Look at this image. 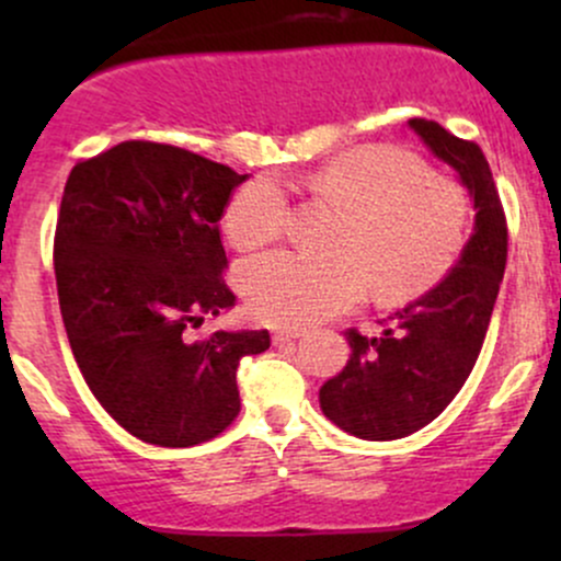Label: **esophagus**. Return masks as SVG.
<instances>
[{
    "instance_id": "obj_1",
    "label": "esophagus",
    "mask_w": 561,
    "mask_h": 561,
    "mask_svg": "<svg viewBox=\"0 0 561 561\" xmlns=\"http://www.w3.org/2000/svg\"><path fill=\"white\" fill-rule=\"evenodd\" d=\"M306 334V327H282V330L274 332V345H285V343H293V340H298Z\"/></svg>"
}]
</instances>
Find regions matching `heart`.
<instances>
[{"mask_svg": "<svg viewBox=\"0 0 561 561\" xmlns=\"http://www.w3.org/2000/svg\"><path fill=\"white\" fill-rule=\"evenodd\" d=\"M306 190L345 210L337 255L268 253L242 266L240 285L255 317L313 324L356 306L375 279L382 298L403 300L433 287L461 255L469 195L456 179L430 171L385 145L345 150L302 179ZM293 205L276 179L261 176L231 197L224 229L240 250L287 234Z\"/></svg>", "mask_w": 561, "mask_h": 561, "instance_id": "obj_1", "label": "heart"}]
</instances>
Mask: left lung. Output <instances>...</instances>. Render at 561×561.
<instances>
[{"mask_svg": "<svg viewBox=\"0 0 561 561\" xmlns=\"http://www.w3.org/2000/svg\"><path fill=\"white\" fill-rule=\"evenodd\" d=\"M409 126L459 171L478 216L459 263L420 300L382 319V334L345 330L351 358L321 385L319 401L340 430L364 440L416 433L454 401L480 356L506 268V214L480 145L427 118Z\"/></svg>", "mask_w": 561, "mask_h": 561, "instance_id": "obj_1", "label": "left lung"}]
</instances>
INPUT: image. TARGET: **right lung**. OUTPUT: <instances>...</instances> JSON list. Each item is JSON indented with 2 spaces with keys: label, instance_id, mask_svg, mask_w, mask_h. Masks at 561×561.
<instances>
[{
  "label": "right lung",
  "instance_id": "add662e5",
  "mask_svg": "<svg viewBox=\"0 0 561 561\" xmlns=\"http://www.w3.org/2000/svg\"><path fill=\"white\" fill-rule=\"evenodd\" d=\"M242 173L160 141L128 139L70 171L55 229V279L89 390L139 440L186 448L240 414L237 366L266 330L192 340L234 306L221 221Z\"/></svg>",
  "mask_w": 561,
  "mask_h": 561
}]
</instances>
